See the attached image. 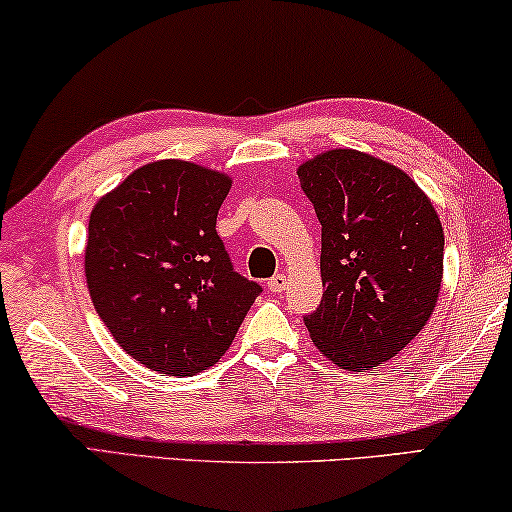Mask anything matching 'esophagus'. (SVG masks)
<instances>
[{"label": "esophagus", "mask_w": 512, "mask_h": 512, "mask_svg": "<svg viewBox=\"0 0 512 512\" xmlns=\"http://www.w3.org/2000/svg\"><path fill=\"white\" fill-rule=\"evenodd\" d=\"M285 285H287V278H285V273H276V276L273 278H269V283H266V287H269L271 292H283L285 290Z\"/></svg>", "instance_id": "obj_1"}]
</instances>
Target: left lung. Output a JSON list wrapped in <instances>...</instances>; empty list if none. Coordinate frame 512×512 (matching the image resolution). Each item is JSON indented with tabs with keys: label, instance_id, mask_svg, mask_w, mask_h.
Wrapping results in <instances>:
<instances>
[{
	"label": "left lung",
	"instance_id": "left-lung-1",
	"mask_svg": "<svg viewBox=\"0 0 512 512\" xmlns=\"http://www.w3.org/2000/svg\"><path fill=\"white\" fill-rule=\"evenodd\" d=\"M322 225L320 306L304 322L331 362L369 371L420 334L443 278L441 220L413 178L357 150L299 167Z\"/></svg>",
	"mask_w": 512,
	"mask_h": 512
}]
</instances>
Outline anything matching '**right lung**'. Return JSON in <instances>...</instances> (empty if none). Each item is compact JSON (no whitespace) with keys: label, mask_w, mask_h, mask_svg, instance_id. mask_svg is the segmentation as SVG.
<instances>
[{"label":"right lung","mask_w":512,"mask_h":512,"mask_svg":"<svg viewBox=\"0 0 512 512\" xmlns=\"http://www.w3.org/2000/svg\"><path fill=\"white\" fill-rule=\"evenodd\" d=\"M229 185L218 171L162 160L129 174L90 215L92 304L120 348L150 371H206L262 292L234 269L215 232Z\"/></svg>","instance_id":"right-lung-1"}]
</instances>
